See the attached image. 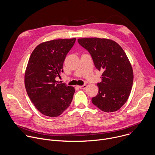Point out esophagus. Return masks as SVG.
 <instances>
[{"mask_svg":"<svg viewBox=\"0 0 155 155\" xmlns=\"http://www.w3.org/2000/svg\"><path fill=\"white\" fill-rule=\"evenodd\" d=\"M78 87H79L80 89H84L86 87V84H84V85H82V86H78Z\"/></svg>","mask_w":155,"mask_h":155,"instance_id":"1","label":"esophagus"}]
</instances>
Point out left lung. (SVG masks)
I'll list each match as a JSON object with an SVG mask.
<instances>
[{
	"label": "left lung",
	"instance_id": "8db88e82",
	"mask_svg": "<svg viewBox=\"0 0 155 155\" xmlns=\"http://www.w3.org/2000/svg\"><path fill=\"white\" fill-rule=\"evenodd\" d=\"M78 42L89 51L96 69L103 72L92 104L104 112L119 110L128 100L133 82V69L125 51L108 39L85 38Z\"/></svg>",
	"mask_w": 155,
	"mask_h": 155
}]
</instances>
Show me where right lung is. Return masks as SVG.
I'll list each match as a JSON object with an SVG mask.
<instances>
[{
    "label": "right lung",
    "instance_id": "1",
    "mask_svg": "<svg viewBox=\"0 0 155 155\" xmlns=\"http://www.w3.org/2000/svg\"><path fill=\"white\" fill-rule=\"evenodd\" d=\"M75 40L62 39L42 42L30 55L25 73V86L35 107L45 116L57 117L71 104L75 89L57 81L56 78L63 72V63Z\"/></svg>",
    "mask_w": 155,
    "mask_h": 155
}]
</instances>
